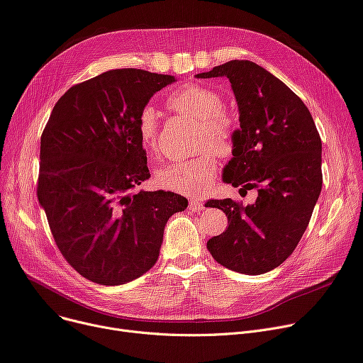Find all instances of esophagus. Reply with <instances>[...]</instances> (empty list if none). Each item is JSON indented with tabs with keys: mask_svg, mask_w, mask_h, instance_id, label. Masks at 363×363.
<instances>
[{
	"mask_svg": "<svg viewBox=\"0 0 363 363\" xmlns=\"http://www.w3.org/2000/svg\"><path fill=\"white\" fill-rule=\"evenodd\" d=\"M189 208L191 210H196V211H201L204 210V201L201 199H191L189 200Z\"/></svg>",
	"mask_w": 363,
	"mask_h": 363,
	"instance_id": "34e87169",
	"label": "esophagus"
}]
</instances>
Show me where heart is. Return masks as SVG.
Masks as SVG:
<instances>
[{
  "mask_svg": "<svg viewBox=\"0 0 363 363\" xmlns=\"http://www.w3.org/2000/svg\"><path fill=\"white\" fill-rule=\"evenodd\" d=\"M166 105L177 113L200 121L199 147L201 152L194 157L160 169L156 175L157 184L184 196L201 194L211 185L219 166V157L211 147H216L220 155H230L235 146L236 125L223 111V96L206 84L192 83L175 90L167 98ZM135 130L144 150L156 153L159 116L153 106L146 105L140 109Z\"/></svg>",
  "mask_w": 363,
  "mask_h": 363,
  "instance_id": "1",
  "label": "heart"
}]
</instances>
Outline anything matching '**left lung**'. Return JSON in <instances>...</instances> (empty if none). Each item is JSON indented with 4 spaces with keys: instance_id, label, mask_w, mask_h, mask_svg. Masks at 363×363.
Instances as JSON below:
<instances>
[{
    "instance_id": "obj_1",
    "label": "left lung",
    "mask_w": 363,
    "mask_h": 363,
    "mask_svg": "<svg viewBox=\"0 0 363 363\" xmlns=\"http://www.w3.org/2000/svg\"><path fill=\"white\" fill-rule=\"evenodd\" d=\"M197 77L229 79L240 128L223 181L258 189L250 206L232 199L206 203L225 211L229 223L207 250L229 270L267 273L292 255L311 220L323 186L321 137L299 96L252 61L232 60Z\"/></svg>"
}]
</instances>
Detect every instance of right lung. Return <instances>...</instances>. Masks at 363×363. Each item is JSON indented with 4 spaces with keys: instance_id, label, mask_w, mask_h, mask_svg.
Segmentation results:
<instances>
[{
    "instance_id": "right-lung-1",
    "label": "right lung",
    "mask_w": 363,
    "mask_h": 363,
    "mask_svg": "<svg viewBox=\"0 0 363 363\" xmlns=\"http://www.w3.org/2000/svg\"><path fill=\"white\" fill-rule=\"evenodd\" d=\"M174 82L106 71L69 87L43 128L38 200L62 257L90 281L116 286L149 272L167 219L188 207L171 191H135L150 177L137 115Z\"/></svg>"
}]
</instances>
